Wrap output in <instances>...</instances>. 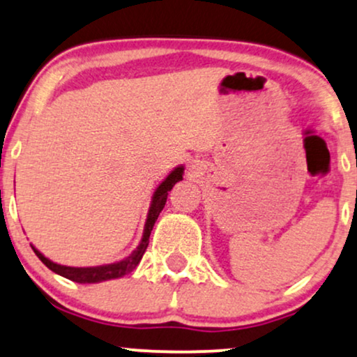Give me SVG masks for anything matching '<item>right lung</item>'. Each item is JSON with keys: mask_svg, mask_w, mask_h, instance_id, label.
<instances>
[{"mask_svg": "<svg viewBox=\"0 0 357 357\" xmlns=\"http://www.w3.org/2000/svg\"><path fill=\"white\" fill-rule=\"evenodd\" d=\"M183 167L180 165L177 169H174L167 175V178L163 180L160 185L157 187V190L153 192L152 197V204H150L149 208V215H146V222L144 227V236H142L140 244L128 257H125L123 261L120 262H113V264H107V266H96V267H68V266H60V264L50 261L48 257H45L40 250L35 249L31 245V249L35 250V254L38 255L41 262L48 267L50 271H53L54 274H60L63 278L73 280V282H79V284H96V282H103V280H112V279H119L123 278L125 274L132 272L135 267L138 266V262L142 261L144 257L146 247H149V238L150 234H152V229L157 222L158 215H160L162 208L165 207L167 197H169V192L172 190V187L182 180L183 177Z\"/></svg>", "mask_w": 357, "mask_h": 357, "instance_id": "add662e5", "label": "right lung"}]
</instances>
